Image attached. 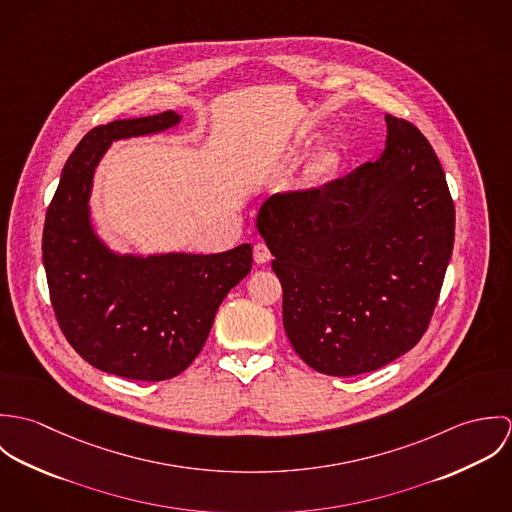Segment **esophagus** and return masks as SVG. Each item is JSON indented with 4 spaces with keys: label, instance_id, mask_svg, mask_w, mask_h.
<instances>
[{
    "label": "esophagus",
    "instance_id": "1",
    "mask_svg": "<svg viewBox=\"0 0 512 512\" xmlns=\"http://www.w3.org/2000/svg\"><path fill=\"white\" fill-rule=\"evenodd\" d=\"M270 258H272L270 248L264 242H256L254 244V262L256 264H266V262H270Z\"/></svg>",
    "mask_w": 512,
    "mask_h": 512
}]
</instances>
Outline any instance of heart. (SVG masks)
<instances>
[{
	"label": "heart",
	"instance_id": "1",
	"mask_svg": "<svg viewBox=\"0 0 512 512\" xmlns=\"http://www.w3.org/2000/svg\"><path fill=\"white\" fill-rule=\"evenodd\" d=\"M331 167H333V157H331V155H323V157L317 161L315 171H317V173H327Z\"/></svg>",
	"mask_w": 512,
	"mask_h": 512
}]
</instances>
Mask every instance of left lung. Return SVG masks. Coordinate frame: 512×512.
Instances as JSON below:
<instances>
[{"instance_id":"obj_1","label":"left lung","mask_w":512,"mask_h":512,"mask_svg":"<svg viewBox=\"0 0 512 512\" xmlns=\"http://www.w3.org/2000/svg\"><path fill=\"white\" fill-rule=\"evenodd\" d=\"M386 147L347 177L272 195L258 230L284 290V329L303 363L355 376L392 363L426 333L455 238L434 147L386 114Z\"/></svg>"}]
</instances>
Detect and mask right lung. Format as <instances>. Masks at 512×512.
Listing matches in <instances>:
<instances>
[{"label":"right lung","instance_id":"add662e5","mask_svg":"<svg viewBox=\"0 0 512 512\" xmlns=\"http://www.w3.org/2000/svg\"><path fill=\"white\" fill-rule=\"evenodd\" d=\"M179 120L169 110L92 128L65 163L45 217L43 264L63 335L88 365L130 380H167L191 365L222 299L252 270L250 244L138 258L112 254L92 230L88 199L104 151Z\"/></svg>","mask_w":512,"mask_h":512}]
</instances>
